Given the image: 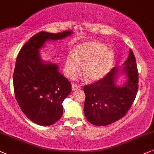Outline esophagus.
Wrapping results in <instances>:
<instances>
[{"mask_svg": "<svg viewBox=\"0 0 154 154\" xmlns=\"http://www.w3.org/2000/svg\"><path fill=\"white\" fill-rule=\"evenodd\" d=\"M79 88V86L76 85V84H72V91H76L77 89H78Z\"/></svg>", "mask_w": 154, "mask_h": 154, "instance_id": "obj_1", "label": "esophagus"}]
</instances>
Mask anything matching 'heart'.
Segmentation results:
<instances>
[{
  "mask_svg": "<svg viewBox=\"0 0 154 154\" xmlns=\"http://www.w3.org/2000/svg\"><path fill=\"white\" fill-rule=\"evenodd\" d=\"M115 54L107 46L98 41L82 42L74 46L71 54L67 57L64 72L69 79L80 70L87 80L96 82L103 79L113 66Z\"/></svg>",
  "mask_w": 154,
  "mask_h": 154,
  "instance_id": "b5f03b06",
  "label": "heart"
}]
</instances>
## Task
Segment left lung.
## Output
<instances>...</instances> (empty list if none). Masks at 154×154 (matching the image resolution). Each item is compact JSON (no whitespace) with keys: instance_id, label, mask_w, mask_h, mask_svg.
I'll use <instances>...</instances> for the list:
<instances>
[{"instance_id":"left-lung-1","label":"left lung","mask_w":154,"mask_h":154,"mask_svg":"<svg viewBox=\"0 0 154 154\" xmlns=\"http://www.w3.org/2000/svg\"><path fill=\"white\" fill-rule=\"evenodd\" d=\"M123 66L115 67L101 80L86 85L84 112L87 120L96 126H106L125 116L138 91V71L136 59L130 49ZM122 75L126 81L119 85L116 82Z\"/></svg>"}]
</instances>
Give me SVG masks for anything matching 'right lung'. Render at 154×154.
Here are the masks:
<instances>
[{"mask_svg":"<svg viewBox=\"0 0 154 154\" xmlns=\"http://www.w3.org/2000/svg\"><path fill=\"white\" fill-rule=\"evenodd\" d=\"M72 34V31L40 32L18 53L13 73L16 100L25 116L39 125H51L60 120L63 102L72 91L70 82L59 72L58 65L43 60L40 49L47 42L64 39Z\"/></svg>","mask_w":154,"mask_h":154,"instance_id":"add662e5","label":"right lung"}]
</instances>
